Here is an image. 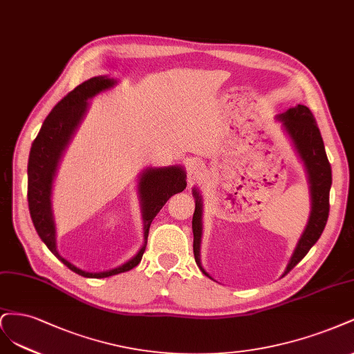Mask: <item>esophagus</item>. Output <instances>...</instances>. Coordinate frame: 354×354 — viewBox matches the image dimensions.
<instances>
[{
	"label": "esophagus",
	"instance_id": "1",
	"mask_svg": "<svg viewBox=\"0 0 354 354\" xmlns=\"http://www.w3.org/2000/svg\"><path fill=\"white\" fill-rule=\"evenodd\" d=\"M204 176V165L201 162H192L188 166V179L189 180H200Z\"/></svg>",
	"mask_w": 354,
	"mask_h": 354
}]
</instances>
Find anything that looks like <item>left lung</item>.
<instances>
[{
  "label": "left lung",
  "instance_id": "1",
  "mask_svg": "<svg viewBox=\"0 0 354 354\" xmlns=\"http://www.w3.org/2000/svg\"><path fill=\"white\" fill-rule=\"evenodd\" d=\"M282 122L283 129L290 135L292 144L297 150L300 158L304 163L307 176L310 184L312 196V210L309 222L300 236L297 247L290 259V263L285 269V273L290 272L299 261L309 253V250L322 235L329 214V189L333 184V170L328 162L325 153V145L321 131H319L313 113L306 106H295L278 116ZM194 197H196V212L192 216V232H194V257L196 263L201 269L204 275L210 278L209 273L203 269L200 261V243H201V212L203 204L198 191L194 188Z\"/></svg>",
  "mask_w": 354,
  "mask_h": 354
}]
</instances>
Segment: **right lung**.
<instances>
[{
	"instance_id": "right-lung-1",
	"label": "right lung",
	"mask_w": 354,
	"mask_h": 354,
	"mask_svg": "<svg viewBox=\"0 0 354 354\" xmlns=\"http://www.w3.org/2000/svg\"><path fill=\"white\" fill-rule=\"evenodd\" d=\"M115 84V79L109 76L91 77L71 91L60 102H57L50 115L45 118L35 141L32 142L28 162V203L33 226L45 245L50 248V252L71 270L85 278H107L128 272L138 265L145 252L148 231H150L153 219L174 194L184 191L187 187L185 170L179 166L150 167L144 170L138 187L141 194L145 243L140 252L122 266L106 272L91 273L76 268L57 252L55 225L51 210L53 178L63 151L85 116L88 109L86 101L101 91L113 88Z\"/></svg>"
}]
</instances>
